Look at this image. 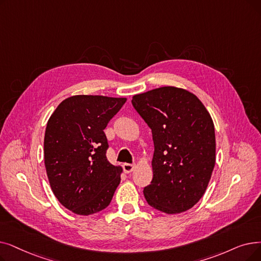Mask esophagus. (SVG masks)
<instances>
[{"label": "esophagus", "instance_id": "34e87169", "mask_svg": "<svg viewBox=\"0 0 261 261\" xmlns=\"http://www.w3.org/2000/svg\"><path fill=\"white\" fill-rule=\"evenodd\" d=\"M122 167H123V171H124V173H126V174H129V173L133 172V169H134L135 165H134V164H129V163H124V164L122 165Z\"/></svg>", "mask_w": 261, "mask_h": 261}]
</instances>
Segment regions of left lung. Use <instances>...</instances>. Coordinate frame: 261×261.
Instances as JSON below:
<instances>
[{"instance_id": "left-lung-1", "label": "left lung", "mask_w": 261, "mask_h": 261, "mask_svg": "<svg viewBox=\"0 0 261 261\" xmlns=\"http://www.w3.org/2000/svg\"><path fill=\"white\" fill-rule=\"evenodd\" d=\"M132 105L154 145L153 177L143 191L147 202L167 214L191 209L205 194L215 164L209 112L194 94L174 86L134 95Z\"/></svg>"}]
</instances>
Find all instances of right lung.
Here are the masks:
<instances>
[{
  "label": "right lung",
  "instance_id": "right-lung-1",
  "mask_svg": "<svg viewBox=\"0 0 261 261\" xmlns=\"http://www.w3.org/2000/svg\"><path fill=\"white\" fill-rule=\"evenodd\" d=\"M127 98L76 95L65 99L48 120L44 165L53 194L75 214L106 209L120 182L121 166L107 159L105 129Z\"/></svg>",
  "mask_w": 261,
  "mask_h": 261
}]
</instances>
